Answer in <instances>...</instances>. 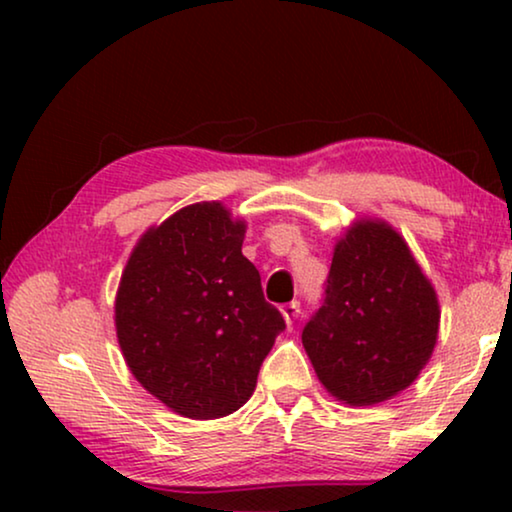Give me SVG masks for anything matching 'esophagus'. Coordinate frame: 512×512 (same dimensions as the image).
<instances>
[{"mask_svg": "<svg viewBox=\"0 0 512 512\" xmlns=\"http://www.w3.org/2000/svg\"><path fill=\"white\" fill-rule=\"evenodd\" d=\"M298 314H300V303H296V300H293V303L282 305V317L286 319V324L289 326L298 319Z\"/></svg>", "mask_w": 512, "mask_h": 512, "instance_id": "34e87169", "label": "esophagus"}]
</instances>
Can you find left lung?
Here are the masks:
<instances>
[{"mask_svg": "<svg viewBox=\"0 0 512 512\" xmlns=\"http://www.w3.org/2000/svg\"><path fill=\"white\" fill-rule=\"evenodd\" d=\"M440 305L408 242L382 219H356L333 249L326 298L303 347L328 394L377 405L408 389L438 342Z\"/></svg>", "mask_w": 512, "mask_h": 512, "instance_id": "8db88e82", "label": "left lung"}]
</instances>
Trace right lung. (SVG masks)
Returning a JSON list of instances; mask_svg holds the SVG:
<instances>
[{"label": "right lung", "mask_w": 512, "mask_h": 512, "mask_svg": "<svg viewBox=\"0 0 512 512\" xmlns=\"http://www.w3.org/2000/svg\"><path fill=\"white\" fill-rule=\"evenodd\" d=\"M247 223L195 202L139 237L116 291L114 321L135 380L188 419L240 410L284 331L242 242Z\"/></svg>", "instance_id": "add662e5"}]
</instances>
